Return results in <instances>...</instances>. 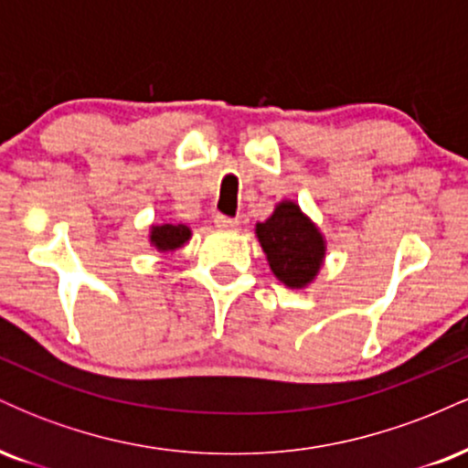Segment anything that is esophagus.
Returning a JSON list of instances; mask_svg holds the SVG:
<instances>
[{
	"instance_id": "obj_1",
	"label": "esophagus",
	"mask_w": 468,
	"mask_h": 468,
	"mask_svg": "<svg viewBox=\"0 0 468 468\" xmlns=\"http://www.w3.org/2000/svg\"><path fill=\"white\" fill-rule=\"evenodd\" d=\"M213 224L219 230H235L239 227V219L238 218H229V216H222V213H218L216 218H213Z\"/></svg>"
}]
</instances>
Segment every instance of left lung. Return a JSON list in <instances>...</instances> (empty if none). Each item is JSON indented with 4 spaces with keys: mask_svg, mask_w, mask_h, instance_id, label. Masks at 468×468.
Instances as JSON below:
<instances>
[{
    "mask_svg": "<svg viewBox=\"0 0 468 468\" xmlns=\"http://www.w3.org/2000/svg\"><path fill=\"white\" fill-rule=\"evenodd\" d=\"M255 230L279 282L288 288H303L313 282L324 261L325 241L297 204L279 202L275 213Z\"/></svg>",
    "mask_w": 468,
    "mask_h": 468,
    "instance_id": "left-lung-1",
    "label": "left lung"
}]
</instances>
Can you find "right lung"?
Masks as SVG:
<instances>
[{
    "mask_svg": "<svg viewBox=\"0 0 468 468\" xmlns=\"http://www.w3.org/2000/svg\"><path fill=\"white\" fill-rule=\"evenodd\" d=\"M191 238V230L185 224H163L152 229V244L158 250H176Z\"/></svg>",
    "mask_w": 468,
    "mask_h": 468,
    "instance_id": "add662e5",
    "label": "right lung"
}]
</instances>
